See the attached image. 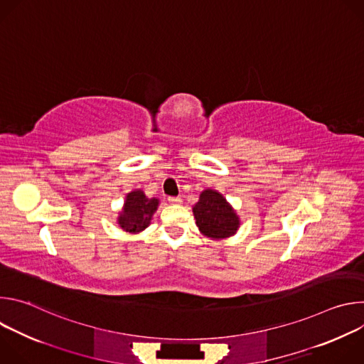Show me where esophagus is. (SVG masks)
Here are the masks:
<instances>
[{
	"label": "esophagus",
	"mask_w": 364,
	"mask_h": 364,
	"mask_svg": "<svg viewBox=\"0 0 364 364\" xmlns=\"http://www.w3.org/2000/svg\"><path fill=\"white\" fill-rule=\"evenodd\" d=\"M168 203L170 204H180L181 198L180 197H168Z\"/></svg>",
	"instance_id": "obj_1"
}]
</instances>
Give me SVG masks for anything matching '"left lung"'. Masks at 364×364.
<instances>
[{
	"label": "left lung",
	"instance_id": "1",
	"mask_svg": "<svg viewBox=\"0 0 364 364\" xmlns=\"http://www.w3.org/2000/svg\"><path fill=\"white\" fill-rule=\"evenodd\" d=\"M198 230L213 240L226 239L236 233L240 220L233 207L216 190L201 191L198 201L193 207Z\"/></svg>",
	"mask_w": 364,
	"mask_h": 364
}]
</instances>
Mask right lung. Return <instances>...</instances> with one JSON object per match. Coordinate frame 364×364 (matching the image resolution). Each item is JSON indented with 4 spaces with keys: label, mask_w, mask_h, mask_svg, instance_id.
<instances>
[{
    "label": "right lung",
    "mask_w": 364,
    "mask_h": 364,
    "mask_svg": "<svg viewBox=\"0 0 364 364\" xmlns=\"http://www.w3.org/2000/svg\"><path fill=\"white\" fill-rule=\"evenodd\" d=\"M159 198H148L142 190H134L127 194L122 210L118 216V225L128 233H139L149 226L152 215L157 210Z\"/></svg>",
    "instance_id": "right-lung-1"
}]
</instances>
